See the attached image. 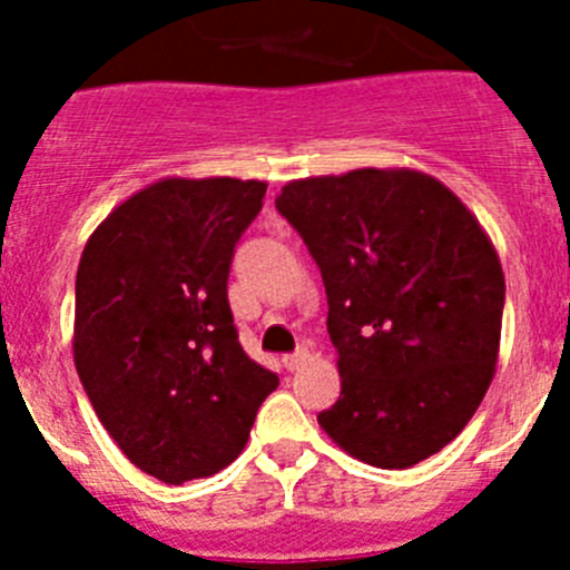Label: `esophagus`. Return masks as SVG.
Returning a JSON list of instances; mask_svg holds the SVG:
<instances>
[{"label":"esophagus","mask_w":570,"mask_h":570,"mask_svg":"<svg viewBox=\"0 0 570 570\" xmlns=\"http://www.w3.org/2000/svg\"><path fill=\"white\" fill-rule=\"evenodd\" d=\"M305 360H308V351L302 347V351H296V354H285V356H282V365L288 367V371H296V367H299Z\"/></svg>","instance_id":"34e87169"}]
</instances>
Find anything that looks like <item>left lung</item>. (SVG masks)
<instances>
[{
    "label": "left lung",
    "mask_w": 570,
    "mask_h": 570,
    "mask_svg": "<svg viewBox=\"0 0 570 570\" xmlns=\"http://www.w3.org/2000/svg\"><path fill=\"white\" fill-rule=\"evenodd\" d=\"M276 208L328 294L342 391L320 428L385 471L434 456L497 374L505 276L491 236L454 190L414 168L294 179Z\"/></svg>",
    "instance_id": "1"
}]
</instances>
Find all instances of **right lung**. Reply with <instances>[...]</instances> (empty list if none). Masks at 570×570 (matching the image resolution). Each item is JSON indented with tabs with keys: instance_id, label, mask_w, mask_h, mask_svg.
<instances>
[{
	"instance_id": "add662e5",
	"label": "right lung",
	"mask_w": 570,
	"mask_h": 570,
	"mask_svg": "<svg viewBox=\"0 0 570 570\" xmlns=\"http://www.w3.org/2000/svg\"><path fill=\"white\" fill-rule=\"evenodd\" d=\"M268 183L165 176L116 205L85 242L73 362L122 454L168 485L242 454L279 376L236 340L228 271Z\"/></svg>"
}]
</instances>
